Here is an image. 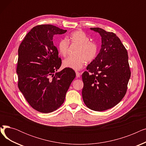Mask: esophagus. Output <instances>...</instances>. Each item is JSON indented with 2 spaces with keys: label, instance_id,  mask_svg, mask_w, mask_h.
Returning <instances> with one entry per match:
<instances>
[{
  "label": "esophagus",
  "instance_id": "1",
  "mask_svg": "<svg viewBox=\"0 0 146 146\" xmlns=\"http://www.w3.org/2000/svg\"><path fill=\"white\" fill-rule=\"evenodd\" d=\"M76 77L77 78H79L80 76V73L78 72H76Z\"/></svg>",
  "mask_w": 146,
  "mask_h": 146
}]
</instances>
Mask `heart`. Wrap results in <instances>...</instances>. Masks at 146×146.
I'll return each instance as SVG.
<instances>
[{"mask_svg": "<svg viewBox=\"0 0 146 146\" xmlns=\"http://www.w3.org/2000/svg\"><path fill=\"white\" fill-rule=\"evenodd\" d=\"M67 40L72 44L78 46L76 50V57H68L63 61V66L65 68H70L74 70H79L85 63L91 62L96 57L98 45L90 41L89 37L82 31H76L73 32ZM69 43L66 39L60 41L58 44V50L60 55L65 57L68 51Z\"/></svg>", "mask_w": 146, "mask_h": 146, "instance_id": "heart-1", "label": "heart"}]
</instances>
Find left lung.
<instances>
[{"label":"left lung","instance_id":"obj_1","mask_svg":"<svg viewBox=\"0 0 146 146\" xmlns=\"http://www.w3.org/2000/svg\"><path fill=\"white\" fill-rule=\"evenodd\" d=\"M101 36V48L82 74V98L87 107L103 111L117 105L125 96L131 76L127 51L115 34L90 28Z\"/></svg>","mask_w":146,"mask_h":146}]
</instances>
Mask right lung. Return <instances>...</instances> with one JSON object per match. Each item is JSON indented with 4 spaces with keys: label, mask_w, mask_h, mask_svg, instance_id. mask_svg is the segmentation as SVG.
<instances>
[{
    "label": "right lung",
    "mask_w": 146,
    "mask_h": 146,
    "mask_svg": "<svg viewBox=\"0 0 146 146\" xmlns=\"http://www.w3.org/2000/svg\"><path fill=\"white\" fill-rule=\"evenodd\" d=\"M66 32L52 25H38L27 34L19 47L18 88L29 104L40 112L57 110L76 77L70 68L57 72L61 60L53 36Z\"/></svg>",
    "instance_id": "right-lung-1"
}]
</instances>
